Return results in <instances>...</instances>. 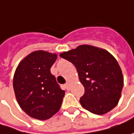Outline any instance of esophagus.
<instances>
[{
    "label": "esophagus",
    "instance_id": "1",
    "mask_svg": "<svg viewBox=\"0 0 134 134\" xmlns=\"http://www.w3.org/2000/svg\"><path fill=\"white\" fill-rule=\"evenodd\" d=\"M65 87L66 88V89H68V90H69L70 89V82H66V84H65Z\"/></svg>",
    "mask_w": 134,
    "mask_h": 134
}]
</instances>
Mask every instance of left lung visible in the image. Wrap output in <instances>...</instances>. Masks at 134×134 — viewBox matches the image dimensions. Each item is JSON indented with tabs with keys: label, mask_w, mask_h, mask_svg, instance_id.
Masks as SVG:
<instances>
[{
	"label": "left lung",
	"mask_w": 134,
	"mask_h": 134,
	"mask_svg": "<svg viewBox=\"0 0 134 134\" xmlns=\"http://www.w3.org/2000/svg\"><path fill=\"white\" fill-rule=\"evenodd\" d=\"M59 56L75 66L85 88L79 100L84 109L95 114H104L117 106L124 79L118 61L109 52L84 44L63 52Z\"/></svg>",
	"instance_id": "obj_1"
}]
</instances>
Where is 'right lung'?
<instances>
[{"label":"right lung","instance_id":"right-lung-1","mask_svg":"<svg viewBox=\"0 0 134 134\" xmlns=\"http://www.w3.org/2000/svg\"><path fill=\"white\" fill-rule=\"evenodd\" d=\"M57 55L35 51L18 64L13 77V89L20 108L38 120H47L60 109L65 91L61 90L51 68Z\"/></svg>","mask_w":134,"mask_h":134}]
</instances>
